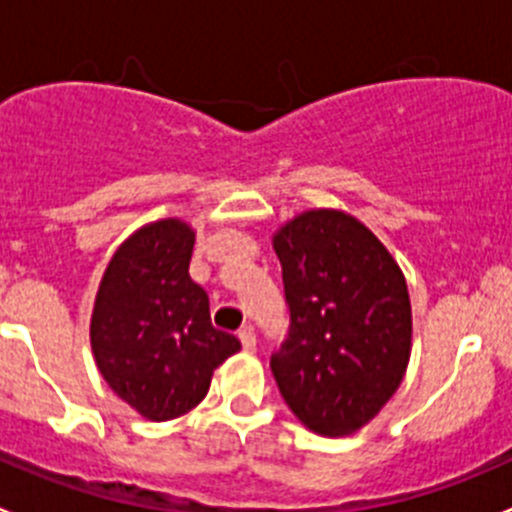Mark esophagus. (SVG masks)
Instances as JSON below:
<instances>
[{"label": "esophagus", "instance_id": "1", "mask_svg": "<svg viewBox=\"0 0 512 512\" xmlns=\"http://www.w3.org/2000/svg\"><path fill=\"white\" fill-rule=\"evenodd\" d=\"M237 337H240L242 347H245L247 352H252V349L257 347V334H255V329H252V327H242L240 332H237Z\"/></svg>", "mask_w": 512, "mask_h": 512}]
</instances>
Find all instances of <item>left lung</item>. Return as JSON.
Returning <instances> with one entry per match:
<instances>
[{"label": "left lung", "instance_id": "1", "mask_svg": "<svg viewBox=\"0 0 512 512\" xmlns=\"http://www.w3.org/2000/svg\"><path fill=\"white\" fill-rule=\"evenodd\" d=\"M289 307L270 366L282 399L314 433L349 436L396 394L411 356L404 272L364 223L307 210L272 237Z\"/></svg>", "mask_w": 512, "mask_h": 512}]
</instances>
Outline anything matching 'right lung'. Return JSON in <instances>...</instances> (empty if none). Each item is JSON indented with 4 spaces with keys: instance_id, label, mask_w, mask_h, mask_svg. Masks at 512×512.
<instances>
[{
    "instance_id": "right-lung-1",
    "label": "right lung",
    "mask_w": 512,
    "mask_h": 512,
    "mask_svg": "<svg viewBox=\"0 0 512 512\" xmlns=\"http://www.w3.org/2000/svg\"><path fill=\"white\" fill-rule=\"evenodd\" d=\"M193 227L165 218L133 232L108 262L91 314V349L106 384L148 421L205 399L213 371L240 352L210 322L208 292L188 275Z\"/></svg>"
}]
</instances>
